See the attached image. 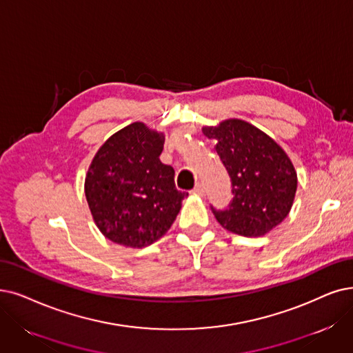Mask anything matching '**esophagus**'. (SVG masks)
I'll list each match as a JSON object with an SVG mask.
<instances>
[{"instance_id": "1", "label": "esophagus", "mask_w": 353, "mask_h": 353, "mask_svg": "<svg viewBox=\"0 0 353 353\" xmlns=\"http://www.w3.org/2000/svg\"><path fill=\"white\" fill-rule=\"evenodd\" d=\"M192 194H199V195H204V185L201 182H199L194 188H192Z\"/></svg>"}]
</instances>
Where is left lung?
<instances>
[{"mask_svg":"<svg viewBox=\"0 0 353 353\" xmlns=\"http://www.w3.org/2000/svg\"><path fill=\"white\" fill-rule=\"evenodd\" d=\"M203 133L216 140L214 150L232 182L229 205H210L217 221L241 236L272 230L288 216L297 191V174L287 153L243 120H225Z\"/></svg>","mask_w":353,"mask_h":353,"instance_id":"left-lung-1","label":"left lung"}]
</instances>
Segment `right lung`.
<instances>
[{
    "label": "right lung",
    "instance_id": "add662e5",
    "mask_svg": "<svg viewBox=\"0 0 353 353\" xmlns=\"http://www.w3.org/2000/svg\"><path fill=\"white\" fill-rule=\"evenodd\" d=\"M165 137L143 123L112 134L85 178L95 224L111 242L143 248L162 237L188 195L175 188L172 166L161 162Z\"/></svg>",
    "mask_w": 353,
    "mask_h": 353
}]
</instances>
